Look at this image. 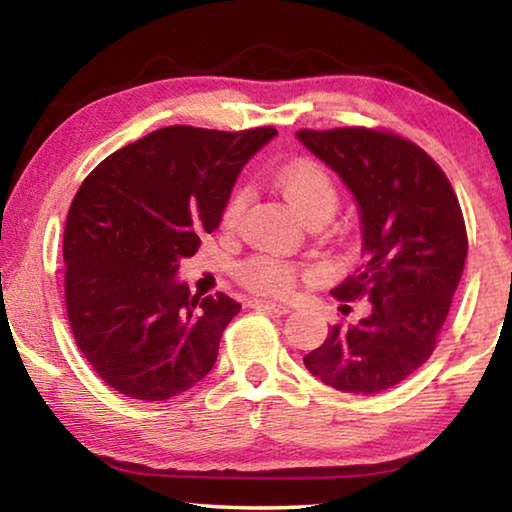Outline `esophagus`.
Returning a JSON list of instances; mask_svg holds the SVG:
<instances>
[{
	"label": "esophagus",
	"instance_id": "34e87169",
	"mask_svg": "<svg viewBox=\"0 0 512 512\" xmlns=\"http://www.w3.org/2000/svg\"><path fill=\"white\" fill-rule=\"evenodd\" d=\"M253 309H262V311H273V314H289L291 307L289 305H282V302H275V300H259L253 298L248 302Z\"/></svg>",
	"mask_w": 512,
	"mask_h": 512
}]
</instances>
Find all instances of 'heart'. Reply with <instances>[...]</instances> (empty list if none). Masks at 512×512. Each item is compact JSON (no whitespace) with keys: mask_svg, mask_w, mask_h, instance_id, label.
<instances>
[{"mask_svg":"<svg viewBox=\"0 0 512 512\" xmlns=\"http://www.w3.org/2000/svg\"><path fill=\"white\" fill-rule=\"evenodd\" d=\"M275 187L277 192L287 198V203L293 210L300 214L302 221H309L320 214L332 219L336 205H339V192H336V185L332 176H329V171L309 160L284 164L275 176ZM246 203L248 192L246 189H239L230 198L228 207H225V225L237 223ZM244 282L248 287L264 293H287L291 291L293 282H296V266L275 257H255L244 266Z\"/></svg>","mask_w":512,"mask_h":512,"instance_id":"b5f03b06","label":"heart"}]
</instances>
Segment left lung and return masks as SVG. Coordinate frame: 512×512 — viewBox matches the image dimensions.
Wrapping results in <instances>:
<instances>
[{
  "label": "left lung",
  "instance_id": "left-lung-1",
  "mask_svg": "<svg viewBox=\"0 0 512 512\" xmlns=\"http://www.w3.org/2000/svg\"><path fill=\"white\" fill-rule=\"evenodd\" d=\"M296 137L339 173L359 210L363 266L332 293L370 300L366 318L329 327L305 366L336 391H386L436 348L467 255L461 205L438 164L402 137L370 128Z\"/></svg>",
  "mask_w": 512,
  "mask_h": 512
}]
</instances>
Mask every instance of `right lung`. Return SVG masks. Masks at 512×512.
Wrapping results in <instances>:
<instances>
[{
    "instance_id": "obj_1",
    "label": "right lung",
    "mask_w": 512,
    "mask_h": 512,
    "mask_svg": "<svg viewBox=\"0 0 512 512\" xmlns=\"http://www.w3.org/2000/svg\"><path fill=\"white\" fill-rule=\"evenodd\" d=\"M275 128L225 133L167 126L99 162L76 192L63 239L76 345L133 400L162 402L214 368L241 305L192 296L180 262L221 223L244 164Z\"/></svg>"
}]
</instances>
